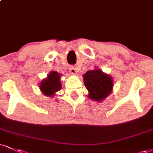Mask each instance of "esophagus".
<instances>
[{"instance_id":"esophagus-1","label":"esophagus","mask_w":153,"mask_h":153,"mask_svg":"<svg viewBox=\"0 0 153 153\" xmlns=\"http://www.w3.org/2000/svg\"><path fill=\"white\" fill-rule=\"evenodd\" d=\"M69 70H70V72H71V74L75 75L77 73V70H76V68H75V67L74 65H71Z\"/></svg>"}]
</instances>
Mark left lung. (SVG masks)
Masks as SVG:
<instances>
[{
    "instance_id": "left-lung-1",
    "label": "left lung",
    "mask_w": 153,
    "mask_h": 153,
    "mask_svg": "<svg viewBox=\"0 0 153 153\" xmlns=\"http://www.w3.org/2000/svg\"><path fill=\"white\" fill-rule=\"evenodd\" d=\"M83 79L85 86L90 93L88 96L93 100L102 101L112 92V78L100 70L87 71Z\"/></svg>"
}]
</instances>
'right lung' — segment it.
<instances>
[{"label": "right lung", "instance_id": "right-lung-1", "mask_svg": "<svg viewBox=\"0 0 153 153\" xmlns=\"http://www.w3.org/2000/svg\"><path fill=\"white\" fill-rule=\"evenodd\" d=\"M60 75L56 71L51 72L46 79L42 80L40 84V91L44 95L53 97L56 92L61 89V83L60 81Z\"/></svg>", "mask_w": 153, "mask_h": 153}]
</instances>
